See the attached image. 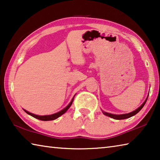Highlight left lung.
Here are the masks:
<instances>
[{
  "instance_id": "obj_1",
  "label": "left lung",
  "mask_w": 160,
  "mask_h": 160,
  "mask_svg": "<svg viewBox=\"0 0 160 160\" xmlns=\"http://www.w3.org/2000/svg\"><path fill=\"white\" fill-rule=\"evenodd\" d=\"M147 99L148 98L146 99L145 101L143 102V104L140 106L139 108H138L136 110L133 111V112H132L131 113H126V114H121V115H116V114H112V113H107V112H103V113H104V115H106L107 116H109V117L112 118H114L116 119V120H121V119H126V118H128L131 117V116H134L136 114V113H138L140 110L142 109V108L144 107V105L145 104L146 102H147Z\"/></svg>"
}]
</instances>
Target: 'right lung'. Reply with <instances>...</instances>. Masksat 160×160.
Segmentation results:
<instances>
[{"label":"right lung","mask_w":160,"mask_h":160,"mask_svg":"<svg viewBox=\"0 0 160 160\" xmlns=\"http://www.w3.org/2000/svg\"><path fill=\"white\" fill-rule=\"evenodd\" d=\"M74 97H73V98H72V99L71 100V102H70V104H69L68 105V106H67L66 108H65V109H63V110H61V112L54 113V114H52V115H48V116H38V115L34 114V113H30V112H28V111H26V110H25V112L27 113H28V114L30 115V116H33V117L36 118H37V119H39V120H41V121H51V120H54V119L58 118L59 116H61V115H63L64 113L66 112V111L69 109L70 106H71L72 103V102H73Z\"/></svg>","instance_id":"add662e5"}]
</instances>
